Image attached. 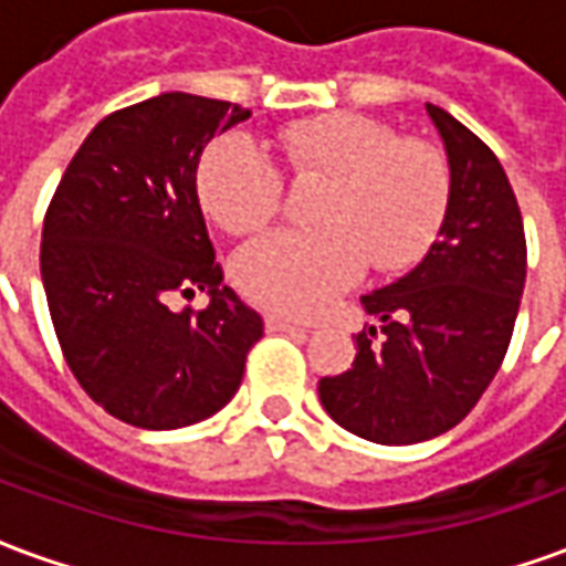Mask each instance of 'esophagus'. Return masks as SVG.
Instances as JSON below:
<instances>
[{
  "instance_id": "esophagus-1",
  "label": "esophagus",
  "mask_w": 566,
  "mask_h": 566,
  "mask_svg": "<svg viewBox=\"0 0 566 566\" xmlns=\"http://www.w3.org/2000/svg\"><path fill=\"white\" fill-rule=\"evenodd\" d=\"M272 333H312V324H303V321H294V318H270Z\"/></svg>"
}]
</instances>
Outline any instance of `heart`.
Listing matches in <instances>:
<instances>
[{"instance_id": "heart-1", "label": "heart", "mask_w": 566, "mask_h": 566, "mask_svg": "<svg viewBox=\"0 0 566 566\" xmlns=\"http://www.w3.org/2000/svg\"><path fill=\"white\" fill-rule=\"evenodd\" d=\"M296 181H324L312 218L318 227L272 230L233 260L242 294L272 312L318 315L373 263L406 272L424 258L451 199V169L430 142L403 139L376 117H306L272 136ZM199 199L227 233H254L284 202V172L245 136L214 142L197 172Z\"/></svg>"}]
</instances>
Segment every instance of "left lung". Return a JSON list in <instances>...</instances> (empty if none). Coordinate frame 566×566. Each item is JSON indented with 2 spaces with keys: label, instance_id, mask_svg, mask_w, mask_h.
Wrapping results in <instances>:
<instances>
[{
  "label": "left lung",
  "instance_id": "1",
  "mask_svg": "<svg viewBox=\"0 0 566 566\" xmlns=\"http://www.w3.org/2000/svg\"><path fill=\"white\" fill-rule=\"evenodd\" d=\"M451 169L439 239L400 282L360 296L376 324L357 333L352 369L318 381L348 433L412 446L470 416L510 348L527 275L518 199L497 154L427 103Z\"/></svg>",
  "mask_w": 566,
  "mask_h": 566
}]
</instances>
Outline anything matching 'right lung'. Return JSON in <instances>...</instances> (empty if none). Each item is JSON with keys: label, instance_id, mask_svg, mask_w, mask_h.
<instances>
[{"label": "right lung", "instance_id": "right-lung-1", "mask_svg": "<svg viewBox=\"0 0 566 566\" xmlns=\"http://www.w3.org/2000/svg\"><path fill=\"white\" fill-rule=\"evenodd\" d=\"M248 108L160 93L103 117L60 178L42 230V282L69 369L108 416L175 430L233 400L263 318L223 284L197 197L214 133ZM210 294L175 313V293Z\"/></svg>", "mask_w": 566, "mask_h": 566}]
</instances>
